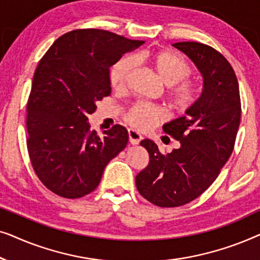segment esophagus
Masks as SVG:
<instances>
[{
  "label": "esophagus",
  "instance_id": "1",
  "mask_svg": "<svg viewBox=\"0 0 260 260\" xmlns=\"http://www.w3.org/2000/svg\"><path fill=\"white\" fill-rule=\"evenodd\" d=\"M127 134H129V142L131 144L137 145L138 143H140L141 140H142V136L137 133V131H135L133 129H129Z\"/></svg>",
  "mask_w": 260,
  "mask_h": 260
}]
</instances>
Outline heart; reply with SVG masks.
Segmentation results:
<instances>
[{
    "label": "heart",
    "mask_w": 260,
    "mask_h": 260,
    "mask_svg": "<svg viewBox=\"0 0 260 260\" xmlns=\"http://www.w3.org/2000/svg\"><path fill=\"white\" fill-rule=\"evenodd\" d=\"M149 62L162 83L168 86L167 98L177 112L191 109L199 98V86L191 76L193 69L182 55L173 52L159 51L154 53H137L133 58L126 56L115 62L110 69V83L117 90L126 88L135 62ZM166 119V112L157 105L138 102L127 110L124 120L134 129L149 131Z\"/></svg>",
    "instance_id": "obj_1"
}]
</instances>
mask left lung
<instances>
[{
  "label": "left lung",
  "mask_w": 260,
  "mask_h": 260,
  "mask_svg": "<svg viewBox=\"0 0 260 260\" xmlns=\"http://www.w3.org/2000/svg\"><path fill=\"white\" fill-rule=\"evenodd\" d=\"M204 77V90L186 116L163 125L180 148L162 154L150 140L141 142L149 165L136 176L140 194L158 207L193 201L214 182L232 155L240 124L239 84L221 53L200 42H176Z\"/></svg>",
  "instance_id": "left-lung-1"
}]
</instances>
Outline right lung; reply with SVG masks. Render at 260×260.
Listing matches in <instances>:
<instances>
[{
    "label": "right lung",
    "instance_id": "add662e5",
    "mask_svg": "<svg viewBox=\"0 0 260 260\" xmlns=\"http://www.w3.org/2000/svg\"><path fill=\"white\" fill-rule=\"evenodd\" d=\"M144 41L86 28L56 39L35 70L27 103V149L39 180L66 199L90 194L105 167L129 141L116 124L99 137L90 130L95 103L111 93L109 71Z\"/></svg>",
    "mask_w": 260,
    "mask_h": 260
}]
</instances>
